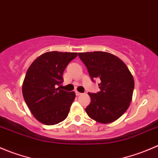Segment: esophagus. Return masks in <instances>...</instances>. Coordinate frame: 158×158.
<instances>
[{
	"mask_svg": "<svg viewBox=\"0 0 158 158\" xmlns=\"http://www.w3.org/2000/svg\"><path fill=\"white\" fill-rule=\"evenodd\" d=\"M76 96H80V95L82 94V93H79V92H78V91H76Z\"/></svg>",
	"mask_w": 158,
	"mask_h": 158,
	"instance_id": "obj_1",
	"label": "esophagus"
}]
</instances>
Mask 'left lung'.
<instances>
[{"instance_id":"8db88e82","label":"left lung","mask_w":158,"mask_h":158,"mask_svg":"<svg viewBox=\"0 0 158 158\" xmlns=\"http://www.w3.org/2000/svg\"><path fill=\"white\" fill-rule=\"evenodd\" d=\"M92 80L98 78L100 91L89 93V105L85 109L91 119L100 123H110L120 117L130 106L134 80L126 64L106 52L79 53Z\"/></svg>"}]
</instances>
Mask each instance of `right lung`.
Listing matches in <instances>:
<instances>
[{"instance_id": "obj_1", "label": "right lung", "mask_w": 158, "mask_h": 158, "mask_svg": "<svg viewBox=\"0 0 158 158\" xmlns=\"http://www.w3.org/2000/svg\"><path fill=\"white\" fill-rule=\"evenodd\" d=\"M78 56L76 52H48L38 56L29 66L22 84L24 101L37 120L55 125L68 116L76 98L74 92L59 87L67 65Z\"/></svg>"}]
</instances>
